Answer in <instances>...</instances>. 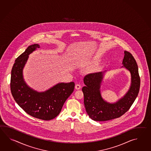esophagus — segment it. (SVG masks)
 <instances>
[{"mask_svg":"<svg viewBox=\"0 0 151 151\" xmlns=\"http://www.w3.org/2000/svg\"><path fill=\"white\" fill-rule=\"evenodd\" d=\"M75 88H76V89H77V90H79L81 88V85H80V84H78V83H77L76 85V86H75Z\"/></svg>","mask_w":151,"mask_h":151,"instance_id":"34e87169","label":"esophagus"}]
</instances>
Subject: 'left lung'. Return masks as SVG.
<instances>
[{
	"instance_id": "left-lung-1",
	"label": "left lung",
	"mask_w": 151,
	"mask_h": 151,
	"mask_svg": "<svg viewBox=\"0 0 151 151\" xmlns=\"http://www.w3.org/2000/svg\"><path fill=\"white\" fill-rule=\"evenodd\" d=\"M122 64L131 72V86L124 98L115 104L107 103L101 96L100 87L103 79L102 72L90 73L84 77L85 86L82 88L84 105L87 113L93 120L104 122L120 117L128 111L138 96L140 78L138 65L130 52L125 51Z\"/></svg>"
}]
</instances>
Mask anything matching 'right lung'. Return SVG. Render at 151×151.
I'll return each instance as SVG.
<instances>
[{
  "label": "right lung",
  "mask_w": 151,
  "mask_h": 151,
  "mask_svg": "<svg viewBox=\"0 0 151 151\" xmlns=\"http://www.w3.org/2000/svg\"><path fill=\"white\" fill-rule=\"evenodd\" d=\"M37 48H39L38 44L29 46L16 59L11 71L10 88L14 99L26 113L38 119L50 120L61 112L65 101L73 93L75 84L58 83L42 93L27 86L23 79V68L29 55Z\"/></svg>",
  "instance_id": "obj_1"
}]
</instances>
